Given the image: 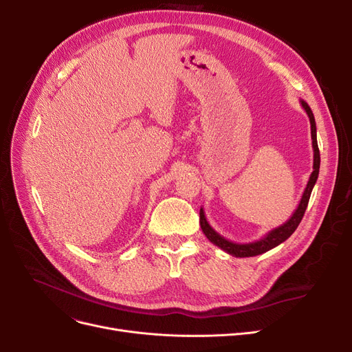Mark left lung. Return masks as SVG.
<instances>
[{
	"label": "left lung",
	"mask_w": 352,
	"mask_h": 352,
	"mask_svg": "<svg viewBox=\"0 0 352 352\" xmlns=\"http://www.w3.org/2000/svg\"><path fill=\"white\" fill-rule=\"evenodd\" d=\"M300 102H301L302 108L305 109V113H307V116L309 118V124H311V138H312V148H314V165H312V170L314 171L309 175L308 184H307V187L304 190V194L301 197V201H300L297 210L294 211V214L289 217V219L287 221V223H284L283 226L271 230L267 235H264L260 239H256V241L247 243V244H238V243L230 241V239L224 238L223 235H219L208 224L206 212H204V210H202V207L199 210V226H201L202 232L206 234V236L210 239V241L214 245L219 247L221 250H224L226 252H228L232 256H236V258L255 256V255L264 254V252L275 248L276 245H280L281 243H284L285 239H288L292 235V232L295 230H297V227L300 226L301 219H302V217L305 214V210H307V206H308V201H309L312 188H314V186H316V182L318 179V173H320V150H318V144H317L316 118H314V114H312L309 105L304 100H300Z\"/></svg>",
	"instance_id": "left-lung-1"
}]
</instances>
